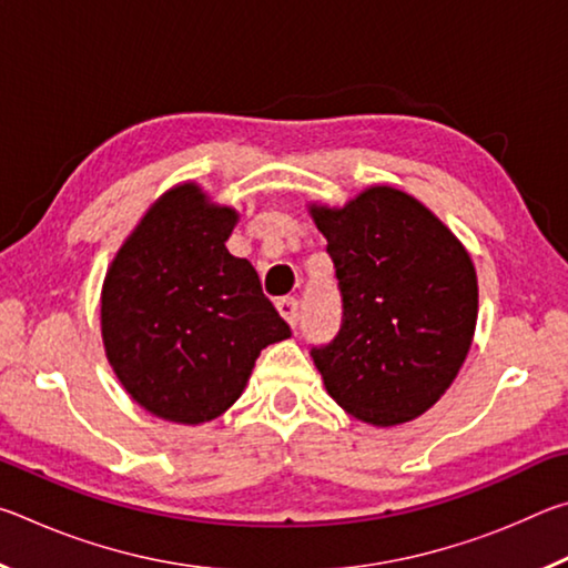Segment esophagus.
Instances as JSON below:
<instances>
[{"label": "esophagus", "mask_w": 568, "mask_h": 568, "mask_svg": "<svg viewBox=\"0 0 568 568\" xmlns=\"http://www.w3.org/2000/svg\"><path fill=\"white\" fill-rule=\"evenodd\" d=\"M275 307H277V313H281L283 318L287 321V325H293V328H295L297 315H301V313H297V301H295V297H281V301L275 303Z\"/></svg>", "instance_id": "obj_1"}]
</instances>
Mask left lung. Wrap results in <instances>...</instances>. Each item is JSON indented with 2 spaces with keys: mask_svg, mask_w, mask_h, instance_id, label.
Instances as JSON below:
<instances>
[{
  "mask_svg": "<svg viewBox=\"0 0 568 568\" xmlns=\"http://www.w3.org/2000/svg\"><path fill=\"white\" fill-rule=\"evenodd\" d=\"M328 240L343 325L311 351L331 398L371 426L418 418L458 376L478 315V283L458 237L396 187L343 207L311 205Z\"/></svg>",
  "mask_w": 568,
  "mask_h": 568,
  "instance_id": "left-lung-1",
  "label": "left lung"
}]
</instances>
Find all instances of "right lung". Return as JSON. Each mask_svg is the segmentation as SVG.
<instances>
[{
  "instance_id": "1",
  "label": "right lung",
  "mask_w": 568,
  "mask_h": 568,
  "mask_svg": "<svg viewBox=\"0 0 568 568\" xmlns=\"http://www.w3.org/2000/svg\"><path fill=\"white\" fill-rule=\"evenodd\" d=\"M237 213L195 182L152 205L102 285V341L124 390L172 423L213 420L240 398L265 345L291 338L245 257Z\"/></svg>"
}]
</instances>
